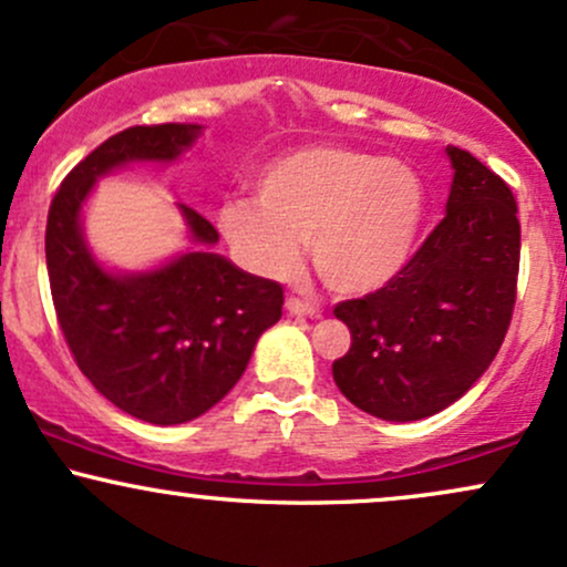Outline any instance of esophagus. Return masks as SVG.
I'll list each match as a JSON object with an SVG mask.
<instances>
[{
  "label": "esophagus",
  "instance_id": "esophagus-1",
  "mask_svg": "<svg viewBox=\"0 0 567 567\" xmlns=\"http://www.w3.org/2000/svg\"><path fill=\"white\" fill-rule=\"evenodd\" d=\"M285 309H288V315L292 317H320V306L311 301H301V298L296 296H290L288 301H285Z\"/></svg>",
  "mask_w": 567,
  "mask_h": 567
}]
</instances>
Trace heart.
I'll use <instances>...</instances> for the list:
<instances>
[{"instance_id":"1","label":"heart","mask_w":567,"mask_h":567,"mask_svg":"<svg viewBox=\"0 0 567 567\" xmlns=\"http://www.w3.org/2000/svg\"><path fill=\"white\" fill-rule=\"evenodd\" d=\"M426 216V188L408 162L341 143L269 159L256 199H229L218 229L261 277L288 279L309 239L317 275L341 296H370L402 275Z\"/></svg>"}]
</instances>
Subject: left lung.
<instances>
[{
    "mask_svg": "<svg viewBox=\"0 0 567 567\" xmlns=\"http://www.w3.org/2000/svg\"><path fill=\"white\" fill-rule=\"evenodd\" d=\"M445 218L379 292L336 306L351 347L333 381L351 405L383 421H421L461 400L509 328L519 269L517 202L458 146Z\"/></svg>",
    "mask_w": 567,
    "mask_h": 567,
    "instance_id": "left-lung-1",
    "label": "left lung"
}]
</instances>
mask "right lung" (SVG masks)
Listing matches in <instances>:
<instances>
[{
  "instance_id": "right-lung-1",
  "label": "right lung",
  "mask_w": 567,
  "mask_h": 567,
  "mask_svg": "<svg viewBox=\"0 0 567 567\" xmlns=\"http://www.w3.org/2000/svg\"><path fill=\"white\" fill-rule=\"evenodd\" d=\"M202 125L130 127L87 154L53 197L44 234L58 322L87 381L146 424L199 419L243 379L252 349L282 317V288L213 252L218 231L186 205V252L148 269H114L84 237L95 184L130 165H173Z\"/></svg>"
}]
</instances>
